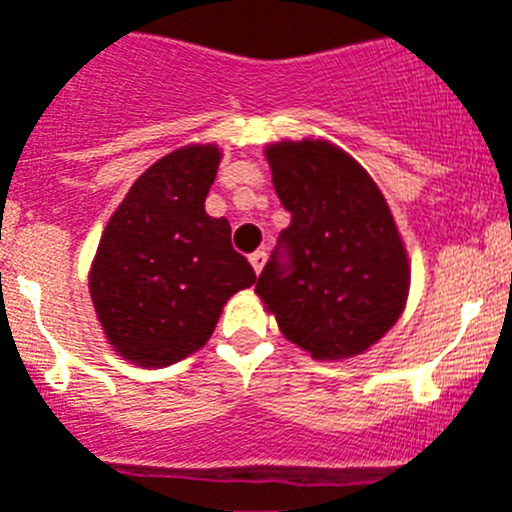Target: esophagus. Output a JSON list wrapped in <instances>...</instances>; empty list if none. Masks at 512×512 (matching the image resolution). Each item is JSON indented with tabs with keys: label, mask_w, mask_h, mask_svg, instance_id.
Instances as JSON below:
<instances>
[{
	"label": "esophagus",
	"mask_w": 512,
	"mask_h": 512,
	"mask_svg": "<svg viewBox=\"0 0 512 512\" xmlns=\"http://www.w3.org/2000/svg\"><path fill=\"white\" fill-rule=\"evenodd\" d=\"M265 260H267V255H265V252H262V250L252 252V255H250V265H252V270L257 272V275H260L262 267H265Z\"/></svg>",
	"instance_id": "1"
}]
</instances>
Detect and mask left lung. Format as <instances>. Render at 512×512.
<instances>
[{"mask_svg":"<svg viewBox=\"0 0 512 512\" xmlns=\"http://www.w3.org/2000/svg\"><path fill=\"white\" fill-rule=\"evenodd\" d=\"M272 184L290 212L255 293L280 333L318 361L361 356L407 308L412 265L369 171L326 138L265 146Z\"/></svg>","mask_w":512,"mask_h":512,"instance_id":"left-lung-1","label":"left lung"}]
</instances>
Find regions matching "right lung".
Masks as SVG:
<instances>
[{
    "label": "right lung",
    "mask_w": 512,
    "mask_h": 512,
    "mask_svg": "<svg viewBox=\"0 0 512 512\" xmlns=\"http://www.w3.org/2000/svg\"><path fill=\"white\" fill-rule=\"evenodd\" d=\"M222 148L189 143L148 166L103 229L88 272L105 341L141 369H164L212 338L222 308L255 283L224 217H209Z\"/></svg>",
    "instance_id": "right-lung-1"
}]
</instances>
